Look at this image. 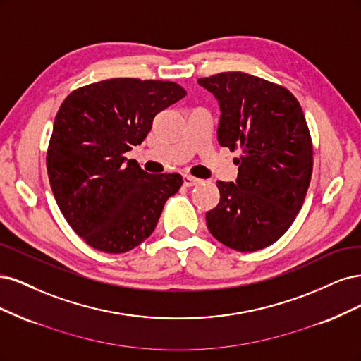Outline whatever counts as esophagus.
<instances>
[{
    "instance_id": "obj_1",
    "label": "esophagus",
    "mask_w": 361,
    "mask_h": 361,
    "mask_svg": "<svg viewBox=\"0 0 361 361\" xmlns=\"http://www.w3.org/2000/svg\"><path fill=\"white\" fill-rule=\"evenodd\" d=\"M200 183H201L200 178H195L192 176H184L183 177V184L185 185V188H192V185H196V184H200Z\"/></svg>"
}]
</instances>
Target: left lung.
<instances>
[{
    "label": "left lung",
    "mask_w": 361,
    "mask_h": 361,
    "mask_svg": "<svg viewBox=\"0 0 361 361\" xmlns=\"http://www.w3.org/2000/svg\"><path fill=\"white\" fill-rule=\"evenodd\" d=\"M197 82L219 100V145L241 151L237 181H217L208 231L229 249L261 250L293 225L309 189L313 145L303 109L285 87L243 72Z\"/></svg>",
    "instance_id": "1"
}]
</instances>
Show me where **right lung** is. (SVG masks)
I'll use <instances>...</instances> for the list:
<instances>
[{
    "instance_id": "1",
    "label": "right lung",
    "mask_w": 361,
    "mask_h": 361,
    "mask_svg": "<svg viewBox=\"0 0 361 361\" xmlns=\"http://www.w3.org/2000/svg\"><path fill=\"white\" fill-rule=\"evenodd\" d=\"M188 92L169 80L114 78L80 87L61 103L46 153L55 201L76 234L106 253L148 238L180 173H148L124 156L159 112Z\"/></svg>"
}]
</instances>
